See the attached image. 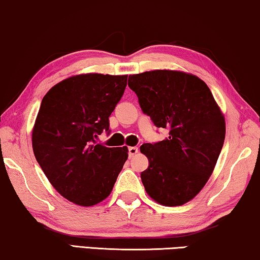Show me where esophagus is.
I'll use <instances>...</instances> for the list:
<instances>
[{"mask_svg":"<svg viewBox=\"0 0 260 260\" xmlns=\"http://www.w3.org/2000/svg\"><path fill=\"white\" fill-rule=\"evenodd\" d=\"M139 152V149L137 148V147H128V155L129 157H133L134 155H137Z\"/></svg>","mask_w":260,"mask_h":260,"instance_id":"obj_1","label":"esophagus"}]
</instances>
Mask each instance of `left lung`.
Returning <instances> with one entry per match:
<instances>
[{"instance_id":"left-lung-1","label":"left lung","mask_w":260,"mask_h":260,"mask_svg":"<svg viewBox=\"0 0 260 260\" xmlns=\"http://www.w3.org/2000/svg\"><path fill=\"white\" fill-rule=\"evenodd\" d=\"M143 113L154 125L169 128V137L143 143L149 166L141 173L155 202L177 207L191 201L207 183L225 139V119L210 88L191 73L154 70L131 75Z\"/></svg>"}]
</instances>
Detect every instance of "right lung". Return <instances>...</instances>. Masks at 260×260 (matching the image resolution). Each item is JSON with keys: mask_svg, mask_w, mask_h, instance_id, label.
Returning <instances> with one entry per match:
<instances>
[{"mask_svg": "<svg viewBox=\"0 0 260 260\" xmlns=\"http://www.w3.org/2000/svg\"><path fill=\"white\" fill-rule=\"evenodd\" d=\"M127 75L85 73L61 80L42 100L32 128V149L52 187L70 202L92 207L108 197L127 158L126 146L95 141L108 131Z\"/></svg>", "mask_w": 260, "mask_h": 260, "instance_id": "right-lung-1", "label": "right lung"}]
</instances>
